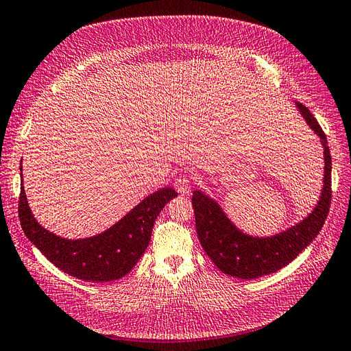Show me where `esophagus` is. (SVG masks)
I'll list each match as a JSON object with an SVG mask.
<instances>
[{"mask_svg": "<svg viewBox=\"0 0 351 351\" xmlns=\"http://www.w3.org/2000/svg\"><path fill=\"white\" fill-rule=\"evenodd\" d=\"M174 187H176V190H177L180 195H189L190 190H192V180H190V177L187 174L178 176L176 178Z\"/></svg>", "mask_w": 351, "mask_h": 351, "instance_id": "obj_1", "label": "esophagus"}]
</instances>
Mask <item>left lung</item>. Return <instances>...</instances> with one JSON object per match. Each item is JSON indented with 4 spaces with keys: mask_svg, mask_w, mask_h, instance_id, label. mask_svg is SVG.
I'll list each match as a JSON object with an SVG mask.
<instances>
[{
    "mask_svg": "<svg viewBox=\"0 0 351 351\" xmlns=\"http://www.w3.org/2000/svg\"><path fill=\"white\" fill-rule=\"evenodd\" d=\"M297 108L311 129L321 137L325 156L322 195L309 217L272 237H252L232 224L215 200L200 190L193 192L192 205L199 241L217 268L231 277L252 280L280 271L309 246L325 224L332 193L331 154L322 127L312 112L299 102Z\"/></svg>",
    "mask_w": 351,
    "mask_h": 351,
    "instance_id": "8db88e82",
    "label": "left lung"
}]
</instances>
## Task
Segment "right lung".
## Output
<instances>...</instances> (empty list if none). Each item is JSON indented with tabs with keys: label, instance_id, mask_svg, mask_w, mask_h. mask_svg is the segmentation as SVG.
Here are the masks:
<instances>
[{
	"label": "right lung",
	"instance_id": "1",
	"mask_svg": "<svg viewBox=\"0 0 351 351\" xmlns=\"http://www.w3.org/2000/svg\"><path fill=\"white\" fill-rule=\"evenodd\" d=\"M177 195L171 187L159 189L158 192L145 197L107 231L89 239L67 240L52 234L38 224L29 209L22 184L19 219L26 237L57 268L79 280L107 282L119 280L133 269L149 246L152 228L159 212Z\"/></svg>",
	"mask_w": 351,
	"mask_h": 351
}]
</instances>
